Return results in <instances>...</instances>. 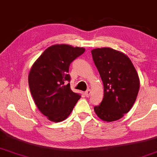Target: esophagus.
I'll return each instance as SVG.
<instances>
[{
	"mask_svg": "<svg viewBox=\"0 0 157 157\" xmlns=\"http://www.w3.org/2000/svg\"><path fill=\"white\" fill-rule=\"evenodd\" d=\"M90 94H91V90H90V89L87 90L86 92H85V95L86 96V97H89L90 96Z\"/></svg>",
	"mask_w": 157,
	"mask_h": 157,
	"instance_id": "34e87169",
	"label": "esophagus"
}]
</instances>
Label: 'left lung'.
<instances>
[{"instance_id": "obj_1", "label": "left lung", "mask_w": 157, "mask_h": 157, "mask_svg": "<svg viewBox=\"0 0 157 157\" xmlns=\"http://www.w3.org/2000/svg\"><path fill=\"white\" fill-rule=\"evenodd\" d=\"M104 85V97L94 111L99 118L111 122L121 118L132 107L140 88V79L127 56L109 48L91 50Z\"/></svg>"}]
</instances>
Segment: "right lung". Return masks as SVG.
Wrapping results in <instances>:
<instances>
[{
  "label": "right lung",
  "mask_w": 157,
  "mask_h": 157,
  "mask_svg": "<svg viewBox=\"0 0 157 157\" xmlns=\"http://www.w3.org/2000/svg\"><path fill=\"white\" fill-rule=\"evenodd\" d=\"M85 52L83 48L55 44L46 49L32 66L28 83L34 102L51 121L70 115L81 96L71 90L69 66Z\"/></svg>",
  "instance_id": "right-lung-1"
}]
</instances>
